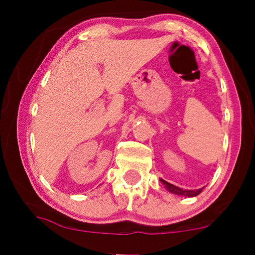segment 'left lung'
<instances>
[{
  "label": "left lung",
  "mask_w": 255,
  "mask_h": 255,
  "mask_svg": "<svg viewBox=\"0 0 255 255\" xmlns=\"http://www.w3.org/2000/svg\"><path fill=\"white\" fill-rule=\"evenodd\" d=\"M161 181V183L165 186V188L167 190L169 191V193L172 194H175V195H179V196H186V197H194V196H197L198 194H201V191L203 190V188H200V189H195V190H189V189H182V188H179L176 186H174V184L167 182V181L160 179Z\"/></svg>",
  "instance_id": "obj_1"
}]
</instances>
